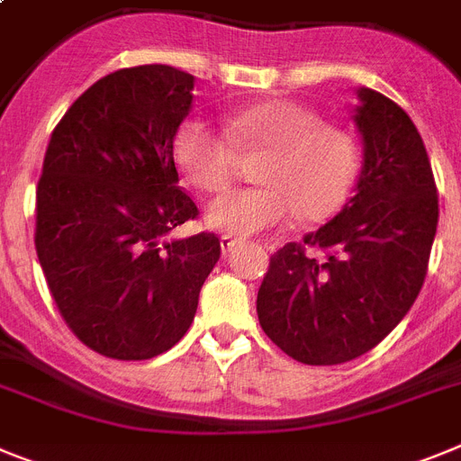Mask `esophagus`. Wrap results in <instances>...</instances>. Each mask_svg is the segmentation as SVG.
<instances>
[{
  "label": "esophagus",
  "mask_w": 461,
  "mask_h": 461,
  "mask_svg": "<svg viewBox=\"0 0 461 461\" xmlns=\"http://www.w3.org/2000/svg\"><path fill=\"white\" fill-rule=\"evenodd\" d=\"M219 242H221V249L223 251H230L235 245H238L240 240L233 238V235H221V238H219Z\"/></svg>",
  "instance_id": "esophagus-1"
}]
</instances>
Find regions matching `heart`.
Returning a JSON list of instances; mask_svg holds the SVG:
<instances>
[{
  "mask_svg": "<svg viewBox=\"0 0 461 461\" xmlns=\"http://www.w3.org/2000/svg\"><path fill=\"white\" fill-rule=\"evenodd\" d=\"M235 144L268 149L257 179L210 204L207 223L230 235L282 228L296 216L326 221L345 203L361 172L359 140L348 128L321 123L314 109L291 100H268L240 109L228 121ZM175 158L191 184L223 193L235 175V149L203 121H186L175 137Z\"/></svg>",
  "mask_w": 461,
  "mask_h": 461,
  "instance_id": "heart-1",
  "label": "heart"
}]
</instances>
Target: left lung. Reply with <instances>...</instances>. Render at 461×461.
<instances>
[{
  "mask_svg": "<svg viewBox=\"0 0 461 461\" xmlns=\"http://www.w3.org/2000/svg\"><path fill=\"white\" fill-rule=\"evenodd\" d=\"M359 100L357 195L303 245L275 251L257 296L266 336L308 366L352 361L392 333L422 289L438 226L434 172L411 116L371 88Z\"/></svg>",
  "mask_w": 461,
  "mask_h": 461,
  "instance_id": "left-lung-1",
  "label": "left lung"
}]
</instances>
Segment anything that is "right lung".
<instances>
[{
  "label": "right lung",
  "mask_w": 461,
  "mask_h": 461,
  "mask_svg": "<svg viewBox=\"0 0 461 461\" xmlns=\"http://www.w3.org/2000/svg\"><path fill=\"white\" fill-rule=\"evenodd\" d=\"M191 90V74L167 65L107 74L67 109L43 156L39 263L65 324L109 359L179 343L221 254L214 233L167 238L200 214L175 165Z\"/></svg>",
  "instance_id": "obj_1"
}]
</instances>
